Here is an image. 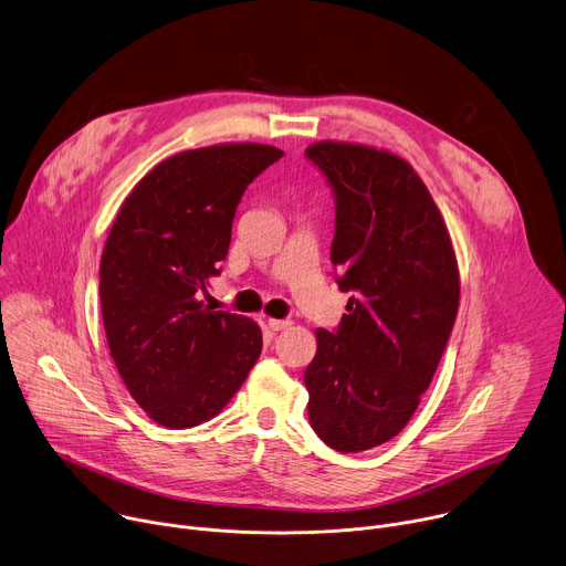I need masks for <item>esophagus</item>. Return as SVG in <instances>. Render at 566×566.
I'll list each match as a JSON object with an SVG mask.
<instances>
[{
	"mask_svg": "<svg viewBox=\"0 0 566 566\" xmlns=\"http://www.w3.org/2000/svg\"><path fill=\"white\" fill-rule=\"evenodd\" d=\"M293 325L291 319H275V317H269V329H273V332H284V329H289Z\"/></svg>",
	"mask_w": 566,
	"mask_h": 566,
	"instance_id": "obj_1",
	"label": "esophagus"
}]
</instances>
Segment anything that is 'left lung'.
<instances>
[{"mask_svg": "<svg viewBox=\"0 0 566 566\" xmlns=\"http://www.w3.org/2000/svg\"><path fill=\"white\" fill-rule=\"evenodd\" d=\"M304 156L334 192L332 262L352 293L340 325L315 332L308 421L329 448L360 452L417 412L454 327L459 269L443 217L406 160L332 140Z\"/></svg>", "mask_w": 566, "mask_h": 566, "instance_id": "8db88e82", "label": "left lung"}]
</instances>
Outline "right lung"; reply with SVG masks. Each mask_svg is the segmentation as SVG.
Listing matches in <instances>:
<instances>
[{
  "mask_svg": "<svg viewBox=\"0 0 566 566\" xmlns=\"http://www.w3.org/2000/svg\"><path fill=\"white\" fill-rule=\"evenodd\" d=\"M282 149L230 143L181 151L125 199L101 258V311L116 369L156 423L217 417L262 354L247 315L199 297L221 273L241 195Z\"/></svg>",
  "mask_w": 566,
  "mask_h": 566,
  "instance_id": "add662e5",
  "label": "right lung"
}]
</instances>
